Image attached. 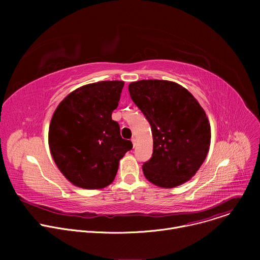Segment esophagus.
Instances as JSON below:
<instances>
[{
	"label": "esophagus",
	"instance_id": "34e87169",
	"mask_svg": "<svg viewBox=\"0 0 260 260\" xmlns=\"http://www.w3.org/2000/svg\"><path fill=\"white\" fill-rule=\"evenodd\" d=\"M132 143L134 145V147L136 146V138H132Z\"/></svg>",
	"mask_w": 260,
	"mask_h": 260
}]
</instances>
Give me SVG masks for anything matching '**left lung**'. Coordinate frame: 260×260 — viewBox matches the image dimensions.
Segmentation results:
<instances>
[{
    "label": "left lung",
    "instance_id": "obj_1",
    "mask_svg": "<svg viewBox=\"0 0 260 260\" xmlns=\"http://www.w3.org/2000/svg\"><path fill=\"white\" fill-rule=\"evenodd\" d=\"M133 102L151 125L152 157L144 162L146 179L174 188L190 180L205 161L211 126L205 110L183 86L168 80L132 82Z\"/></svg>",
    "mask_w": 260,
    "mask_h": 260
}]
</instances>
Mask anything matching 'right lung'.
<instances>
[{
	"label": "right lung",
	"instance_id": "right-lung-1",
	"mask_svg": "<svg viewBox=\"0 0 260 260\" xmlns=\"http://www.w3.org/2000/svg\"><path fill=\"white\" fill-rule=\"evenodd\" d=\"M123 81H101L69 93L52 115L48 143L61 174L75 186L101 189L113 182L119 160L133 148L112 112Z\"/></svg>",
	"mask_w": 260,
	"mask_h": 260
}]
</instances>
